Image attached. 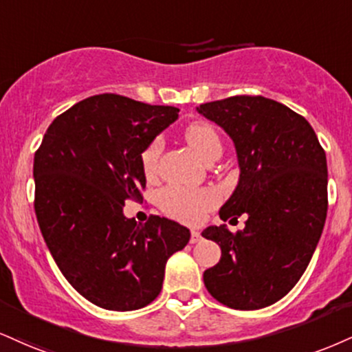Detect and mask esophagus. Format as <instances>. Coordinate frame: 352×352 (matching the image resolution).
Wrapping results in <instances>:
<instances>
[{
  "mask_svg": "<svg viewBox=\"0 0 352 352\" xmlns=\"http://www.w3.org/2000/svg\"><path fill=\"white\" fill-rule=\"evenodd\" d=\"M198 241H201V234H200V231L192 230V236H190V243H192V244H197Z\"/></svg>",
  "mask_w": 352,
  "mask_h": 352,
  "instance_id": "1",
  "label": "esophagus"
}]
</instances>
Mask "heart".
<instances>
[{"instance_id":"b5f03b06","label":"heart","mask_w":352,"mask_h":352,"mask_svg":"<svg viewBox=\"0 0 352 352\" xmlns=\"http://www.w3.org/2000/svg\"><path fill=\"white\" fill-rule=\"evenodd\" d=\"M185 139L195 154L200 155L205 160H210L213 155H221V139L217 131L205 122H195L185 131ZM164 142L160 138L152 141L144 147L141 152V165L146 177L155 175L160 152H162ZM160 206L165 213L173 218H179L182 221L197 223L203 218L206 210L213 208L218 203V195L210 188H184V187H168L160 193Z\"/></svg>"}]
</instances>
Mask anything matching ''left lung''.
<instances>
[{
	"label": "left lung",
	"instance_id": "1",
	"mask_svg": "<svg viewBox=\"0 0 352 352\" xmlns=\"http://www.w3.org/2000/svg\"><path fill=\"white\" fill-rule=\"evenodd\" d=\"M234 144L239 180L219 210L244 230L208 226L203 238L221 248V259L203 280L219 303L259 310L285 297L310 264L328 211L326 154L310 122L264 96H231L200 104Z\"/></svg>",
	"mask_w": 352,
	"mask_h": 352
}]
</instances>
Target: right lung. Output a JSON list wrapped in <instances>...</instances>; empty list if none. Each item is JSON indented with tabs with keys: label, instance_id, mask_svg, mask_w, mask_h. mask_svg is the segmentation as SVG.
Returning a JSON list of instances; mask_svg holds the SVG:
<instances>
[{
	"label": "right lung",
	"instance_id": "add662e5",
	"mask_svg": "<svg viewBox=\"0 0 352 352\" xmlns=\"http://www.w3.org/2000/svg\"><path fill=\"white\" fill-rule=\"evenodd\" d=\"M104 93L57 116L34 155L37 223L63 277L88 302L131 311L162 290L165 264L190 241L168 218H126V200H142L141 152L179 118Z\"/></svg>",
	"mask_w": 352,
	"mask_h": 352
}]
</instances>
